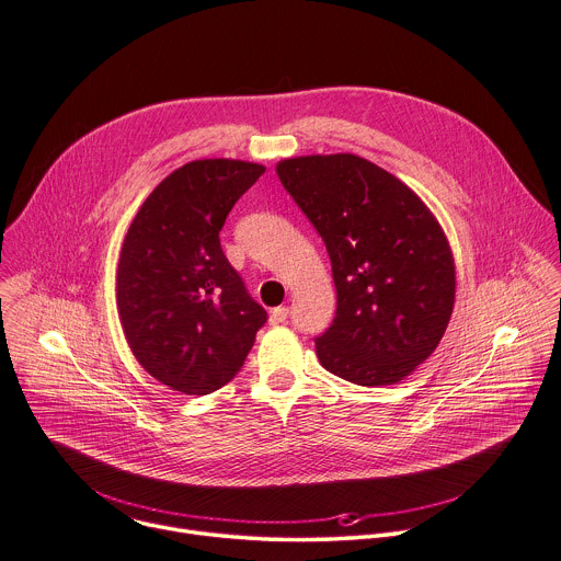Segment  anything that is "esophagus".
I'll return each mask as SVG.
<instances>
[{"label":"esophagus","mask_w":561,"mask_h":561,"mask_svg":"<svg viewBox=\"0 0 561 561\" xmlns=\"http://www.w3.org/2000/svg\"><path fill=\"white\" fill-rule=\"evenodd\" d=\"M288 319V308H284V306H279V308H275L273 312H271V325H279V323H284Z\"/></svg>","instance_id":"esophagus-1"}]
</instances>
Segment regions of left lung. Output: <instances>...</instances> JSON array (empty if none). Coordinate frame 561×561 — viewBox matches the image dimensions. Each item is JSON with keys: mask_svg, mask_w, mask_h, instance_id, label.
I'll list each match as a JSON object with an SVG mask.
<instances>
[{"mask_svg": "<svg viewBox=\"0 0 561 561\" xmlns=\"http://www.w3.org/2000/svg\"><path fill=\"white\" fill-rule=\"evenodd\" d=\"M277 176L325 242L336 317L319 363L360 385H396L439 345L455 308V260L422 198L376 163L341 152L284 159Z\"/></svg>", "mask_w": 561, "mask_h": 561, "instance_id": "1", "label": "left lung"}]
</instances>
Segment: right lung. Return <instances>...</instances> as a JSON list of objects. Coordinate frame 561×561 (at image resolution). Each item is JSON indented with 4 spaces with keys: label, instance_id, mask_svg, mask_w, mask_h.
<instances>
[{
    "label": "right lung",
    "instance_id": "right-lung-1",
    "mask_svg": "<svg viewBox=\"0 0 561 561\" xmlns=\"http://www.w3.org/2000/svg\"><path fill=\"white\" fill-rule=\"evenodd\" d=\"M262 174L264 165L238 159L190 161L150 192L124 238V336L154 380L185 396L233 380L266 323L218 238L236 201Z\"/></svg>",
    "mask_w": 561,
    "mask_h": 561
}]
</instances>
